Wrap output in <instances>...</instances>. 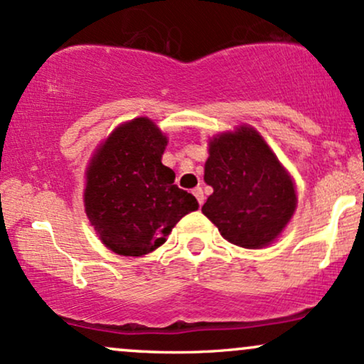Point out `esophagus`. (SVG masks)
Returning a JSON list of instances; mask_svg holds the SVG:
<instances>
[{
	"label": "esophagus",
	"instance_id": "34e87169",
	"mask_svg": "<svg viewBox=\"0 0 364 364\" xmlns=\"http://www.w3.org/2000/svg\"><path fill=\"white\" fill-rule=\"evenodd\" d=\"M193 195L196 196V200H198L200 205H203V200H205V196H203V190L200 186H196L193 190Z\"/></svg>",
	"mask_w": 364,
	"mask_h": 364
}]
</instances>
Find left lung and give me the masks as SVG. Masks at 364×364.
<instances>
[{"mask_svg":"<svg viewBox=\"0 0 364 364\" xmlns=\"http://www.w3.org/2000/svg\"><path fill=\"white\" fill-rule=\"evenodd\" d=\"M207 185L214 193L202 212L229 243L262 248L274 241L296 208L291 178L253 128L241 127L210 141Z\"/></svg>","mask_w":364,"mask_h":364,"instance_id":"1","label":"left lung"}]
</instances>
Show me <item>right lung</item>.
<instances>
[{
	"instance_id": "obj_1",
	"label": "right lung",
	"mask_w": 364,
	"mask_h": 364,
	"mask_svg": "<svg viewBox=\"0 0 364 364\" xmlns=\"http://www.w3.org/2000/svg\"><path fill=\"white\" fill-rule=\"evenodd\" d=\"M166 145L152 121L136 118L116 128L92 159L83 202L111 252H154L183 215L198 208L193 195L174 185V171L161 162Z\"/></svg>"
}]
</instances>
